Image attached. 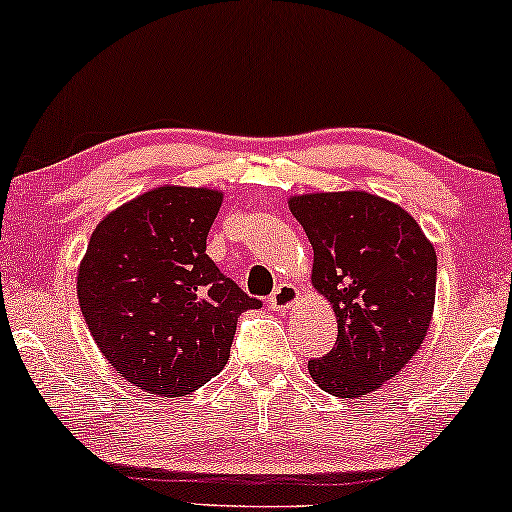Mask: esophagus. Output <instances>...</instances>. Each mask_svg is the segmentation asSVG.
I'll list each match as a JSON object with an SVG mask.
<instances>
[{
	"label": "esophagus",
	"instance_id": "34e87169",
	"mask_svg": "<svg viewBox=\"0 0 512 512\" xmlns=\"http://www.w3.org/2000/svg\"><path fill=\"white\" fill-rule=\"evenodd\" d=\"M298 300H300V291L296 289V286H293V284H279L275 293L270 296L268 303H270L272 310L286 312V310H291V307L296 305Z\"/></svg>",
	"mask_w": 512,
	"mask_h": 512
}]
</instances>
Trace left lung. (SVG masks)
Returning a JSON list of instances; mask_svg holds the SVG:
<instances>
[{
  "label": "left lung",
  "instance_id": "8db88e82",
  "mask_svg": "<svg viewBox=\"0 0 512 512\" xmlns=\"http://www.w3.org/2000/svg\"><path fill=\"white\" fill-rule=\"evenodd\" d=\"M289 209L314 249L312 286L338 321L335 347L307 370L338 398L377 391L429 331L436 249L403 207L366 191L293 195Z\"/></svg>",
  "mask_w": 512,
  "mask_h": 512
}]
</instances>
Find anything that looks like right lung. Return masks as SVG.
Returning a JSON list of instances; mask_svg holds the SVG:
<instances>
[{
  "label": "right lung",
  "instance_id": "1",
  "mask_svg": "<svg viewBox=\"0 0 512 512\" xmlns=\"http://www.w3.org/2000/svg\"><path fill=\"white\" fill-rule=\"evenodd\" d=\"M221 202L214 188L165 184L90 235L76 277L81 312L104 359L146 394L177 398L219 375L240 312L261 307L205 254Z\"/></svg>",
  "mask_w": 512,
  "mask_h": 512
}]
</instances>
